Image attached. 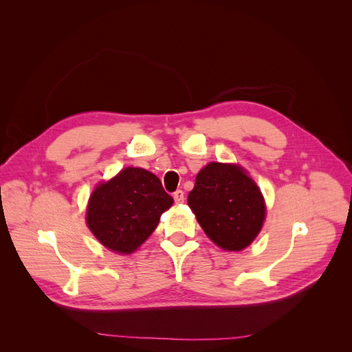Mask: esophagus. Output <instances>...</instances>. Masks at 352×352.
<instances>
[{
  "label": "esophagus",
  "instance_id": "obj_1",
  "mask_svg": "<svg viewBox=\"0 0 352 352\" xmlns=\"http://www.w3.org/2000/svg\"><path fill=\"white\" fill-rule=\"evenodd\" d=\"M173 198H175V202L176 204H184V201H185V194H184V190H176V192L173 194Z\"/></svg>",
  "mask_w": 352,
  "mask_h": 352
}]
</instances>
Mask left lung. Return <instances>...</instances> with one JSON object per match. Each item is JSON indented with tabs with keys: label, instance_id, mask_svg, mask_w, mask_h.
<instances>
[{
	"label": "left lung",
	"instance_id": "8db88e82",
	"mask_svg": "<svg viewBox=\"0 0 352 352\" xmlns=\"http://www.w3.org/2000/svg\"><path fill=\"white\" fill-rule=\"evenodd\" d=\"M188 206L206 235L230 252L250 247L267 214L260 186L236 163L211 162L202 167L188 195Z\"/></svg>",
	"mask_w": 352,
	"mask_h": 352
}]
</instances>
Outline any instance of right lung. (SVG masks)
<instances>
[{"label": "right lung", "instance_id": "obj_1", "mask_svg": "<svg viewBox=\"0 0 352 352\" xmlns=\"http://www.w3.org/2000/svg\"><path fill=\"white\" fill-rule=\"evenodd\" d=\"M173 206L160 179L141 167H124L94 188L87 226L111 252L129 255L153 235L160 217Z\"/></svg>", "mask_w": 352, "mask_h": 352}]
</instances>
